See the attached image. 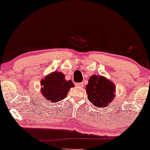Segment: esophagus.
Wrapping results in <instances>:
<instances>
[{
    "label": "esophagus",
    "instance_id": "34e87169",
    "mask_svg": "<svg viewBox=\"0 0 150 150\" xmlns=\"http://www.w3.org/2000/svg\"><path fill=\"white\" fill-rule=\"evenodd\" d=\"M76 85L77 86H79V87L83 86V83H76Z\"/></svg>",
    "mask_w": 150,
    "mask_h": 150
}]
</instances>
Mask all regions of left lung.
I'll return each mask as SVG.
<instances>
[{"label":"left lung","mask_w":150,"mask_h":150,"mask_svg":"<svg viewBox=\"0 0 150 150\" xmlns=\"http://www.w3.org/2000/svg\"><path fill=\"white\" fill-rule=\"evenodd\" d=\"M115 86L112 81L103 76L94 74L90 77L86 85L88 99L98 108H105L115 97Z\"/></svg>","instance_id":"left-lung-1"}]
</instances>
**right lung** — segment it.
Wrapping results in <instances>:
<instances>
[{
	"instance_id": "1",
	"label": "right lung",
	"mask_w": 150,
	"mask_h": 150,
	"mask_svg": "<svg viewBox=\"0 0 150 150\" xmlns=\"http://www.w3.org/2000/svg\"><path fill=\"white\" fill-rule=\"evenodd\" d=\"M41 92L43 97L51 103L62 101L74 85L71 80L67 81L64 74L60 71H53L40 81Z\"/></svg>"
}]
</instances>
